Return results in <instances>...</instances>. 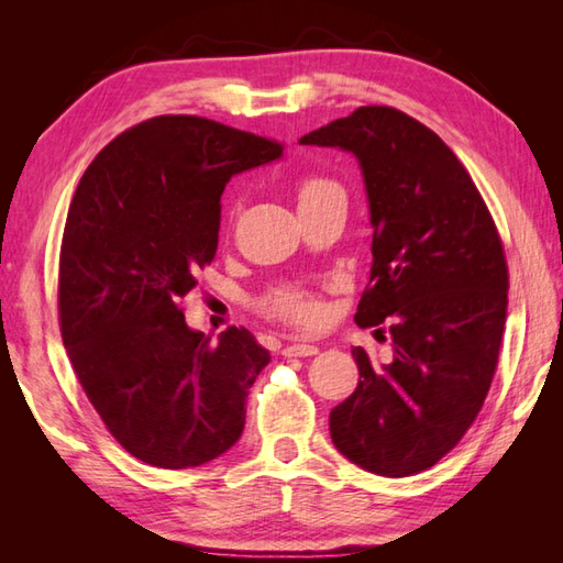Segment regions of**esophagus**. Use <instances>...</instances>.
<instances>
[{
  "instance_id": "obj_1",
  "label": "esophagus",
  "mask_w": 563,
  "mask_h": 563,
  "mask_svg": "<svg viewBox=\"0 0 563 563\" xmlns=\"http://www.w3.org/2000/svg\"><path fill=\"white\" fill-rule=\"evenodd\" d=\"M319 349L312 343H288L283 349L285 357H309V355H317Z\"/></svg>"
}]
</instances>
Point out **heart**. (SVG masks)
<instances>
[{"label": "heart", "instance_id": "obj_1", "mask_svg": "<svg viewBox=\"0 0 563 563\" xmlns=\"http://www.w3.org/2000/svg\"><path fill=\"white\" fill-rule=\"evenodd\" d=\"M343 196L341 188L329 181V178L321 176H309L297 188V200L300 206H307V202H314L319 198L327 196ZM263 309L275 319L290 321V324L297 327H317L321 319H324V305L319 302V297L302 288V285H288V288H278L273 290L266 300H263Z\"/></svg>", "mask_w": 563, "mask_h": 563}]
</instances>
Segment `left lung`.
<instances>
[{
  "label": "left lung",
  "mask_w": 563,
  "mask_h": 563,
  "mask_svg": "<svg viewBox=\"0 0 563 563\" xmlns=\"http://www.w3.org/2000/svg\"><path fill=\"white\" fill-rule=\"evenodd\" d=\"M361 164L373 268L357 327L389 324L391 361L353 349L355 391L329 416L336 450L365 472L411 476L448 454L482 411L508 309L504 244L454 152L389 106L300 137Z\"/></svg>",
  "instance_id": "obj_1"
}]
</instances>
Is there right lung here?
I'll use <instances>...</instances> for the list:
<instances>
[{
	"label": "right lung",
	"mask_w": 563,
	"mask_h": 563,
	"mask_svg": "<svg viewBox=\"0 0 563 563\" xmlns=\"http://www.w3.org/2000/svg\"><path fill=\"white\" fill-rule=\"evenodd\" d=\"M283 157L275 140L198 115H157L89 164L59 249V331L111 435L162 470L200 466L244 430L271 353L246 329H188L181 297L218 251L234 174Z\"/></svg>",
	"instance_id": "right-lung-1"
}]
</instances>
